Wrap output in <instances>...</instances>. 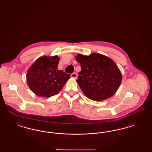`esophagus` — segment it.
I'll use <instances>...</instances> for the list:
<instances>
[{
    "label": "esophagus",
    "instance_id": "1",
    "mask_svg": "<svg viewBox=\"0 0 152 152\" xmlns=\"http://www.w3.org/2000/svg\"><path fill=\"white\" fill-rule=\"evenodd\" d=\"M71 76L73 77V78H75V79H76L77 77V75L76 73H73L71 75Z\"/></svg>",
    "mask_w": 152,
    "mask_h": 152
}]
</instances>
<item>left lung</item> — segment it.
I'll list each match as a JSON object with an SVG mask.
<instances>
[{
  "mask_svg": "<svg viewBox=\"0 0 152 152\" xmlns=\"http://www.w3.org/2000/svg\"><path fill=\"white\" fill-rule=\"evenodd\" d=\"M76 59L81 68L76 81L87 97L101 101L116 93L121 83L122 76L111 58L95 53L89 56L79 54Z\"/></svg>",
  "mask_w": 152,
  "mask_h": 152,
  "instance_id": "left-lung-1",
  "label": "left lung"
}]
</instances>
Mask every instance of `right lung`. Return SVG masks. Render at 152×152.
I'll use <instances>...</instances> for the list:
<instances>
[{
  "label": "right lung",
  "instance_id": "1",
  "mask_svg": "<svg viewBox=\"0 0 152 152\" xmlns=\"http://www.w3.org/2000/svg\"><path fill=\"white\" fill-rule=\"evenodd\" d=\"M59 58L42 56L36 60L27 75V84L37 96L49 97L59 92L71 75L58 70Z\"/></svg>",
  "mask_w": 152,
  "mask_h": 152
}]
</instances>
